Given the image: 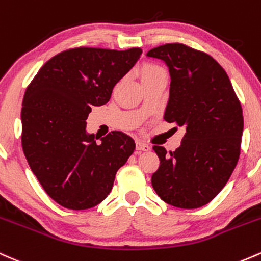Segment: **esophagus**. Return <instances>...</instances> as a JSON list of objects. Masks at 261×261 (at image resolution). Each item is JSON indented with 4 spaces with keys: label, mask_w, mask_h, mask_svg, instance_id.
<instances>
[{
    "label": "esophagus",
    "mask_w": 261,
    "mask_h": 261,
    "mask_svg": "<svg viewBox=\"0 0 261 261\" xmlns=\"http://www.w3.org/2000/svg\"><path fill=\"white\" fill-rule=\"evenodd\" d=\"M136 150L137 151H148L150 150V146L144 144V142H141V141H137L136 142Z\"/></svg>",
    "instance_id": "1"
}]
</instances>
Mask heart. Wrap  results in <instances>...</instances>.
I'll return each mask as SVG.
<instances>
[{"instance_id":"b5f03b06","label":"heart","mask_w":261,"mask_h":261,"mask_svg":"<svg viewBox=\"0 0 261 261\" xmlns=\"http://www.w3.org/2000/svg\"><path fill=\"white\" fill-rule=\"evenodd\" d=\"M160 71H162L161 69H159V68H154V67H146L144 70H142V75L141 78H144L146 75H151V74H154V73H160Z\"/></svg>"}]
</instances>
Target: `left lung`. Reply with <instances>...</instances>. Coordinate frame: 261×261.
I'll return each mask as SVG.
<instances>
[{"label":"left lung","mask_w":261,"mask_h":261,"mask_svg":"<svg viewBox=\"0 0 261 261\" xmlns=\"http://www.w3.org/2000/svg\"><path fill=\"white\" fill-rule=\"evenodd\" d=\"M171 76L163 119L185 126L181 146L167 153L153 146L160 167L151 183L162 200L193 210L210 203L227 185L240 154L243 110L229 76L216 59L181 43L148 50Z\"/></svg>","instance_id":"1"}]
</instances>
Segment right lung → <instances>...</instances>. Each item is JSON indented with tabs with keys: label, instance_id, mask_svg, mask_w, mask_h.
<instances>
[{
	"label": "right lung",
	"instance_id": "1",
	"mask_svg": "<svg viewBox=\"0 0 261 261\" xmlns=\"http://www.w3.org/2000/svg\"><path fill=\"white\" fill-rule=\"evenodd\" d=\"M80 47L57 54L28 85L22 104V147L31 170L51 199L82 211L102 202L135 141L113 131L98 144L87 133L91 107L110 100L115 84L141 56Z\"/></svg>",
	"mask_w": 261,
	"mask_h": 261
}]
</instances>
